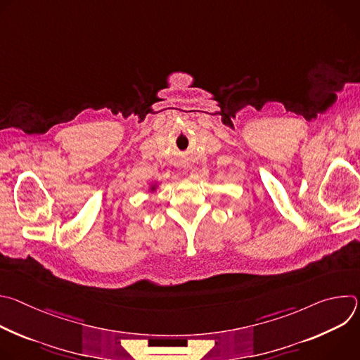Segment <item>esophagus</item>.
I'll return each mask as SVG.
<instances>
[{"mask_svg":"<svg viewBox=\"0 0 360 360\" xmlns=\"http://www.w3.org/2000/svg\"><path fill=\"white\" fill-rule=\"evenodd\" d=\"M182 175H186V172H182Z\"/></svg>","mask_w":360,"mask_h":360,"instance_id":"esophagus-1","label":"esophagus"}]
</instances>
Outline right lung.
I'll return each instance as SVG.
<instances>
[{"label":"right lung","mask_w":360,"mask_h":360,"mask_svg":"<svg viewBox=\"0 0 360 360\" xmlns=\"http://www.w3.org/2000/svg\"><path fill=\"white\" fill-rule=\"evenodd\" d=\"M153 189H155V186H153V185H152V186H150V191H153Z\"/></svg>","instance_id":"add662e5"}]
</instances>
